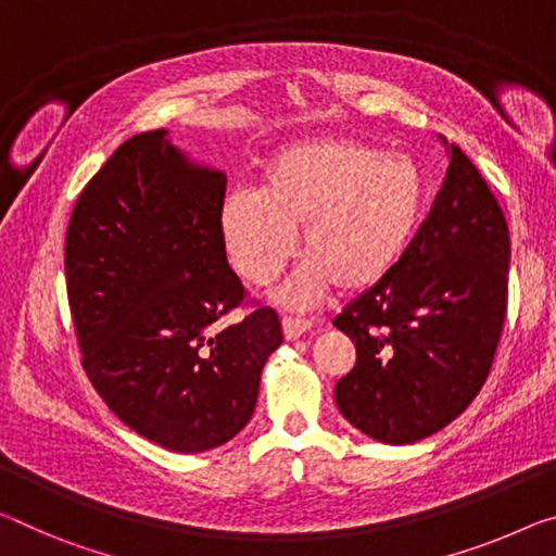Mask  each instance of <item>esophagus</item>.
I'll use <instances>...</instances> for the list:
<instances>
[{"instance_id": "1", "label": "esophagus", "mask_w": 556, "mask_h": 556, "mask_svg": "<svg viewBox=\"0 0 556 556\" xmlns=\"http://www.w3.org/2000/svg\"><path fill=\"white\" fill-rule=\"evenodd\" d=\"M313 328V323L307 318H298V315H283V336L288 340H295L305 336L307 330Z\"/></svg>"}]
</instances>
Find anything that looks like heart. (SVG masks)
Listing matches in <instances>:
<instances>
[{"mask_svg":"<svg viewBox=\"0 0 556 556\" xmlns=\"http://www.w3.org/2000/svg\"><path fill=\"white\" fill-rule=\"evenodd\" d=\"M422 203V174L405 153L323 136L278 151L258 193H228L220 233L241 278L266 286L295 253L303 228L307 261L283 301L307 305L330 286L348 295L378 286L403 258Z\"/></svg>","mask_w":556,"mask_h":556,"instance_id":"heart-1","label":"heart"}]
</instances>
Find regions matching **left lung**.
Segmentation results:
<instances>
[{"instance_id": "left-lung-1", "label": "left lung", "mask_w": 556, "mask_h": 556, "mask_svg": "<svg viewBox=\"0 0 556 556\" xmlns=\"http://www.w3.org/2000/svg\"><path fill=\"white\" fill-rule=\"evenodd\" d=\"M509 228L452 143L445 184L378 286L332 320L353 340L336 403L367 438L407 445L450 425L484 386L507 315Z\"/></svg>"}]
</instances>
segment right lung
<instances>
[{
	"label": "right lung",
	"mask_w": 556,
	"mask_h": 556,
	"mask_svg": "<svg viewBox=\"0 0 556 556\" xmlns=\"http://www.w3.org/2000/svg\"><path fill=\"white\" fill-rule=\"evenodd\" d=\"M226 176L164 129L124 141L84 186L64 270L91 386L124 425L174 452H206L249 425L261 370L283 343L249 298L220 233ZM236 306L244 318L223 326Z\"/></svg>",
	"instance_id": "add662e5"
}]
</instances>
